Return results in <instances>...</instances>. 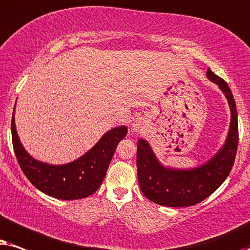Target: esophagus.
<instances>
[{
  "instance_id": "1",
  "label": "esophagus",
  "mask_w": 250,
  "mask_h": 250,
  "mask_svg": "<svg viewBox=\"0 0 250 250\" xmlns=\"http://www.w3.org/2000/svg\"><path fill=\"white\" fill-rule=\"evenodd\" d=\"M131 129H132V130H135V131L139 130V129H141V122L136 120V121L131 125Z\"/></svg>"
}]
</instances>
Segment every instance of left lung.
I'll use <instances>...</instances> for the list:
<instances>
[{
    "instance_id": "1",
    "label": "left lung",
    "mask_w": 250,
    "mask_h": 250,
    "mask_svg": "<svg viewBox=\"0 0 250 250\" xmlns=\"http://www.w3.org/2000/svg\"><path fill=\"white\" fill-rule=\"evenodd\" d=\"M207 78L218 85L228 99L231 122L224 145L204 165L189 169L166 167L159 161L147 141L137 143V174L143 194L166 207H189L208 198L228 177L237 154L238 113L231 89L208 68Z\"/></svg>"
}]
</instances>
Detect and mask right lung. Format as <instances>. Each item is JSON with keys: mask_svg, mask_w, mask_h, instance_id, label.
<instances>
[{"mask_svg": "<svg viewBox=\"0 0 250 250\" xmlns=\"http://www.w3.org/2000/svg\"><path fill=\"white\" fill-rule=\"evenodd\" d=\"M127 132L125 125L113 128L79 159L65 165H50L34 159L24 148L16 130L15 109L11 120L13 149L22 172L40 191L62 200L83 199L97 191L116 146Z\"/></svg>", "mask_w": 250, "mask_h": 250, "instance_id": "1", "label": "right lung"}]
</instances>
